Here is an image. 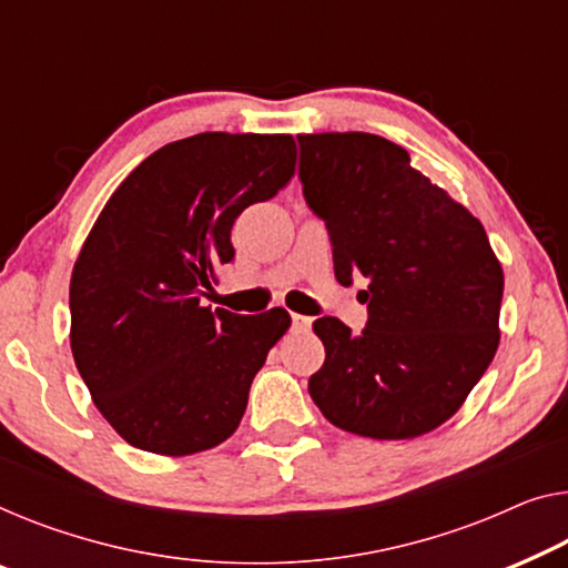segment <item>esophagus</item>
Instances as JSON below:
<instances>
[{"instance_id":"obj_1","label":"esophagus","mask_w":568,"mask_h":568,"mask_svg":"<svg viewBox=\"0 0 568 568\" xmlns=\"http://www.w3.org/2000/svg\"><path fill=\"white\" fill-rule=\"evenodd\" d=\"M291 318H293V328H295V332H308L311 324H313V318L301 316V313H291Z\"/></svg>"}]
</instances>
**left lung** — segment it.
<instances>
[{"mask_svg": "<svg viewBox=\"0 0 568 568\" xmlns=\"http://www.w3.org/2000/svg\"><path fill=\"white\" fill-rule=\"evenodd\" d=\"M301 183L326 222L334 275L369 277L362 334L313 324L326 362L308 393L349 434L403 442L462 408L500 344L505 275L485 226L410 165L408 150L367 132L298 134Z\"/></svg>", "mask_w": 568, "mask_h": 568, "instance_id": "8db88e82", "label": "left lung"}]
</instances>
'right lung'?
<instances>
[{"instance_id": "add662e5", "label": "right lung", "mask_w": 568, "mask_h": 568, "mask_svg": "<svg viewBox=\"0 0 568 568\" xmlns=\"http://www.w3.org/2000/svg\"><path fill=\"white\" fill-rule=\"evenodd\" d=\"M295 175L291 134L201 132L116 185L75 257L71 352L91 400L126 444L189 456L230 438L291 313L201 306L234 260L232 226Z\"/></svg>"}]
</instances>
